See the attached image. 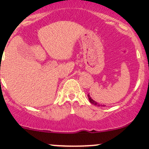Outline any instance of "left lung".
<instances>
[{
    "mask_svg": "<svg viewBox=\"0 0 149 149\" xmlns=\"http://www.w3.org/2000/svg\"><path fill=\"white\" fill-rule=\"evenodd\" d=\"M87 96H88V99H89V102H90L91 104H92L95 105V106H97V107H102V106H103V107H104V106H105V105L100 104L97 103V102H95V101L92 100V97H90V95H89V94H87Z\"/></svg>",
    "mask_w": 149,
    "mask_h": 149,
    "instance_id": "obj_1",
    "label": "left lung"
}]
</instances>
